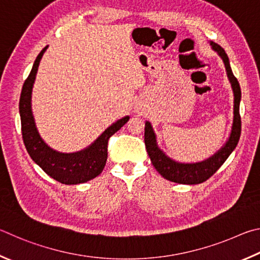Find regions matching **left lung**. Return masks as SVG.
Segmentation results:
<instances>
[{
	"instance_id": "1",
	"label": "left lung",
	"mask_w": 260,
	"mask_h": 260,
	"mask_svg": "<svg viewBox=\"0 0 260 260\" xmlns=\"http://www.w3.org/2000/svg\"><path fill=\"white\" fill-rule=\"evenodd\" d=\"M212 50L218 53L225 65L226 74L233 90L234 106H233V123L229 139L222 145L219 151L216 152L212 156L207 160L197 163H180L172 160L167 154L158 147L156 135L154 133L151 122L145 123V145L151 158L152 165L163 178L170 180L172 183L184 185H197L210 178L215 172L222 166L227 157L234 151L239 143L241 135V117H240V102H241V89L236 77L233 75L230 65L229 57L219 44L210 42Z\"/></svg>"
}]
</instances>
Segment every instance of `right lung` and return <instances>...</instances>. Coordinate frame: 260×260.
Wrapping results in <instances>:
<instances>
[{"label": "right lung", "mask_w": 260, "mask_h": 260, "mask_svg": "<svg viewBox=\"0 0 260 260\" xmlns=\"http://www.w3.org/2000/svg\"><path fill=\"white\" fill-rule=\"evenodd\" d=\"M47 49L48 45L36 57L33 68L22 85L19 100L22 139L31 160L51 178L65 185L86 183L102 174L107 161L108 139L120 130L130 117L124 116L113 123L92 144L82 151L61 153L50 147L41 138L31 111V91L40 61Z\"/></svg>", "instance_id": "1"}]
</instances>
